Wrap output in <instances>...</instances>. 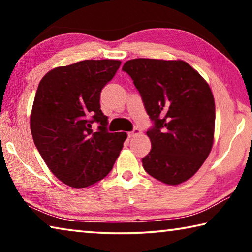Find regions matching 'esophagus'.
<instances>
[{
	"instance_id": "1",
	"label": "esophagus",
	"mask_w": 252,
	"mask_h": 252,
	"mask_svg": "<svg viewBox=\"0 0 252 252\" xmlns=\"http://www.w3.org/2000/svg\"><path fill=\"white\" fill-rule=\"evenodd\" d=\"M140 133H141V130H140L139 127H134V129L132 130L131 132H127V136H129V138H133V136L138 135Z\"/></svg>"
}]
</instances>
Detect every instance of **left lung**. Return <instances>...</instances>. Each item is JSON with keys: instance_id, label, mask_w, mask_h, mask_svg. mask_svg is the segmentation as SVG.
Segmentation results:
<instances>
[{"instance_id": "left-lung-1", "label": "left lung", "mask_w": 252, "mask_h": 252, "mask_svg": "<svg viewBox=\"0 0 252 252\" xmlns=\"http://www.w3.org/2000/svg\"><path fill=\"white\" fill-rule=\"evenodd\" d=\"M133 80L153 126L143 168L157 180L176 186L203 164L213 144L215 100L208 83L187 62L129 60L122 66Z\"/></svg>"}]
</instances>
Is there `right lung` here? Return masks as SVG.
<instances>
[{
    "mask_svg": "<svg viewBox=\"0 0 252 252\" xmlns=\"http://www.w3.org/2000/svg\"><path fill=\"white\" fill-rule=\"evenodd\" d=\"M118 60H84L48 72L40 81L31 114L33 141L55 177L72 188L94 185L109 174L126 132L111 133L100 109L102 89ZM93 123L99 125L94 131Z\"/></svg>",
    "mask_w": 252,
    "mask_h": 252,
    "instance_id": "add662e5",
    "label": "right lung"
}]
</instances>
